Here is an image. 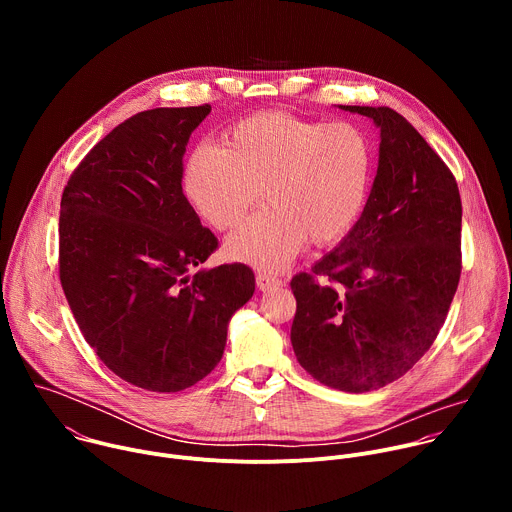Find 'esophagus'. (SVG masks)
Wrapping results in <instances>:
<instances>
[{
  "instance_id": "esophagus-1",
  "label": "esophagus",
  "mask_w": 512,
  "mask_h": 512,
  "mask_svg": "<svg viewBox=\"0 0 512 512\" xmlns=\"http://www.w3.org/2000/svg\"><path fill=\"white\" fill-rule=\"evenodd\" d=\"M287 281L277 277V275H271V273H257V287L261 291H273V289H279L283 287Z\"/></svg>"
}]
</instances>
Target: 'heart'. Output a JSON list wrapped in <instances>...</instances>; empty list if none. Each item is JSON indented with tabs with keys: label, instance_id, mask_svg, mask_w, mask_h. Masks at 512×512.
I'll return each instance as SVG.
<instances>
[{
	"label": "heart",
	"instance_id": "b5f03b06",
	"mask_svg": "<svg viewBox=\"0 0 512 512\" xmlns=\"http://www.w3.org/2000/svg\"><path fill=\"white\" fill-rule=\"evenodd\" d=\"M375 178L371 137L350 121L322 123L289 113H257L237 123L227 148L200 145L186 162L184 186L225 243L231 259L281 269L302 251L340 243L356 227Z\"/></svg>",
	"mask_w": 512,
	"mask_h": 512
}]
</instances>
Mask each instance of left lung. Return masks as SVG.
I'll return each mask as SVG.
<instances>
[{"mask_svg":"<svg viewBox=\"0 0 512 512\" xmlns=\"http://www.w3.org/2000/svg\"><path fill=\"white\" fill-rule=\"evenodd\" d=\"M340 107L381 127L379 168L356 227L289 283L291 346L316 381L364 393L403 377L440 334L462 273V200L403 115Z\"/></svg>","mask_w":512,"mask_h":512,"instance_id":"left-lung-1","label":"left lung"}]
</instances>
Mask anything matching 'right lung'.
Listing matches in <instances>:
<instances>
[{"instance_id":"add662e5","label":"right lung","mask_w":512,"mask_h":512,"mask_svg":"<svg viewBox=\"0 0 512 512\" xmlns=\"http://www.w3.org/2000/svg\"><path fill=\"white\" fill-rule=\"evenodd\" d=\"M210 113L141 111L70 174L58 221V273L68 306L101 362L123 381L178 393L221 362L231 316L255 291L243 263L188 275L218 239L182 192L184 152Z\"/></svg>"}]
</instances>
